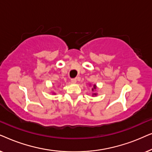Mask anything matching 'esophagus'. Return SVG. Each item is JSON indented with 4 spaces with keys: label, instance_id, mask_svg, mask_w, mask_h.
<instances>
[{
    "label": "esophagus",
    "instance_id": "obj_1",
    "mask_svg": "<svg viewBox=\"0 0 152 152\" xmlns=\"http://www.w3.org/2000/svg\"><path fill=\"white\" fill-rule=\"evenodd\" d=\"M71 82L72 83H76L77 82V79L76 78L71 79Z\"/></svg>",
    "mask_w": 152,
    "mask_h": 152
}]
</instances>
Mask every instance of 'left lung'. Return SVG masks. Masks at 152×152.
Returning a JSON list of instances; mask_svg holds the SVG:
<instances>
[{
    "instance_id": "left-lung-1",
    "label": "left lung",
    "mask_w": 152,
    "mask_h": 152,
    "mask_svg": "<svg viewBox=\"0 0 152 152\" xmlns=\"http://www.w3.org/2000/svg\"><path fill=\"white\" fill-rule=\"evenodd\" d=\"M95 88H96V86H95V85H94V86H93V88H92V91H93ZM93 95H96V94H93Z\"/></svg>"
}]
</instances>
